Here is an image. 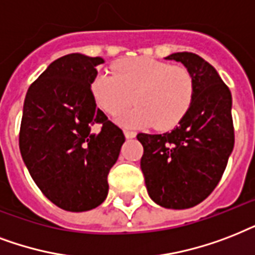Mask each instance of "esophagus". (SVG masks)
Wrapping results in <instances>:
<instances>
[{
	"label": "esophagus",
	"mask_w": 255,
	"mask_h": 255,
	"mask_svg": "<svg viewBox=\"0 0 255 255\" xmlns=\"http://www.w3.org/2000/svg\"><path fill=\"white\" fill-rule=\"evenodd\" d=\"M124 134H125L126 138H134L135 135H137V133H135V131H133V130H128V129L124 130Z\"/></svg>",
	"instance_id": "34e87169"
}]
</instances>
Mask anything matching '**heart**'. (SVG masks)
<instances>
[{
  "label": "heart",
  "instance_id": "b5f03b06",
  "mask_svg": "<svg viewBox=\"0 0 255 255\" xmlns=\"http://www.w3.org/2000/svg\"><path fill=\"white\" fill-rule=\"evenodd\" d=\"M92 93L97 105L109 116L122 113L118 122L125 126L170 129L181 122L194 98V80L183 66L137 57L114 65V76L101 73L93 80Z\"/></svg>",
  "mask_w": 255,
  "mask_h": 255
}]
</instances>
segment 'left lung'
Here are the masks:
<instances>
[{"label":"left lung","instance_id":"1","mask_svg":"<svg viewBox=\"0 0 255 255\" xmlns=\"http://www.w3.org/2000/svg\"><path fill=\"white\" fill-rule=\"evenodd\" d=\"M165 60L181 62L190 72L194 98L171 131L138 134L143 146L141 169L157 205L189 209L216 189L232 154V93L216 69L194 53H173Z\"/></svg>","mask_w":255,"mask_h":255}]
</instances>
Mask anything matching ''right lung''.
Masks as SVG:
<instances>
[{"instance_id": "right-lung-1", "label": "right lung", "mask_w": 255, "mask_h": 255, "mask_svg": "<svg viewBox=\"0 0 255 255\" xmlns=\"http://www.w3.org/2000/svg\"><path fill=\"white\" fill-rule=\"evenodd\" d=\"M104 62L80 53L61 57L30 85L23 102V162L43 195L68 212H88L105 201L108 174L125 142L90 89ZM96 123L98 133L91 131Z\"/></svg>"}]
</instances>
